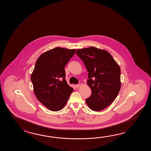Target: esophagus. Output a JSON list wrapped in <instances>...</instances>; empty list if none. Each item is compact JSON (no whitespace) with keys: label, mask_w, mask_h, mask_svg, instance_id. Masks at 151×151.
Returning a JSON list of instances; mask_svg holds the SVG:
<instances>
[{"label":"esophagus","mask_w":151,"mask_h":151,"mask_svg":"<svg viewBox=\"0 0 151 151\" xmlns=\"http://www.w3.org/2000/svg\"><path fill=\"white\" fill-rule=\"evenodd\" d=\"M75 86H76V87L77 88H78L79 87V86H80V85H79V84H77V85H75Z\"/></svg>","instance_id":"34e87169"}]
</instances>
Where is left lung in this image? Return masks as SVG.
Instances as JSON below:
<instances>
[{
    "mask_svg": "<svg viewBox=\"0 0 151 151\" xmlns=\"http://www.w3.org/2000/svg\"><path fill=\"white\" fill-rule=\"evenodd\" d=\"M76 53L88 72L87 83L92 94L86 103L90 109L101 111L116 99L120 91V67L109 52L104 50L90 47L77 50Z\"/></svg>",
    "mask_w": 151,
    "mask_h": 151,
    "instance_id": "8db88e82",
    "label": "left lung"
}]
</instances>
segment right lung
Here are the masks:
<instances>
[{"instance_id":"1","label":"right lung","mask_w":151,"mask_h":151,"mask_svg":"<svg viewBox=\"0 0 151 151\" xmlns=\"http://www.w3.org/2000/svg\"><path fill=\"white\" fill-rule=\"evenodd\" d=\"M76 50L55 47L42 54L35 63L31 76L39 101L52 111L62 109L73 88L65 79V66Z\"/></svg>"}]
</instances>
